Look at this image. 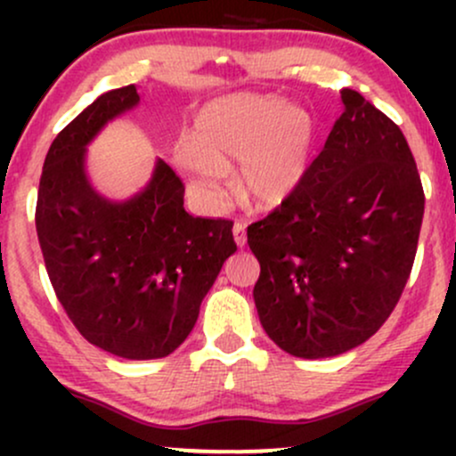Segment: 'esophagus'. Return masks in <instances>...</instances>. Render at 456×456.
I'll use <instances>...</instances> for the list:
<instances>
[{"label": "esophagus", "mask_w": 456, "mask_h": 456, "mask_svg": "<svg viewBox=\"0 0 456 456\" xmlns=\"http://www.w3.org/2000/svg\"><path fill=\"white\" fill-rule=\"evenodd\" d=\"M233 238H235V244H238V246L246 244V223H242V221L233 223Z\"/></svg>", "instance_id": "34e87169"}]
</instances>
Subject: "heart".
I'll return each mask as SVG.
<instances>
[{
  "mask_svg": "<svg viewBox=\"0 0 456 456\" xmlns=\"http://www.w3.org/2000/svg\"><path fill=\"white\" fill-rule=\"evenodd\" d=\"M315 145L317 126L306 109L274 96L232 94L199 109L175 159L206 201L221 197L227 167L240 162L238 188L246 201L276 208L305 184Z\"/></svg>",
  "mask_w": 456,
  "mask_h": 456,
  "instance_id": "heart-1",
  "label": "heart"
}]
</instances>
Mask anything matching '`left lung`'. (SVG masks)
Returning a JSON list of instances; mask_svg holds the SVG:
<instances>
[{"instance_id":"8db88e82","label":"left lung","mask_w":456,"mask_h":456,"mask_svg":"<svg viewBox=\"0 0 456 456\" xmlns=\"http://www.w3.org/2000/svg\"><path fill=\"white\" fill-rule=\"evenodd\" d=\"M345 111L305 184L248 224L261 272L255 306L268 337L297 358H330L384 326L410 279L425 191L401 128L362 94Z\"/></svg>"}]
</instances>
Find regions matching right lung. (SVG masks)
<instances>
[{"label": "right lung", "instance_id": "right-lung-1", "mask_svg": "<svg viewBox=\"0 0 456 456\" xmlns=\"http://www.w3.org/2000/svg\"><path fill=\"white\" fill-rule=\"evenodd\" d=\"M137 102L134 86L107 92L57 134L40 175L36 232L57 300L83 338L119 358L151 360L186 341L238 246L232 221L184 210V184L160 159L126 201L94 191L87 143Z\"/></svg>", "mask_w": 456, "mask_h": 456}]
</instances>
